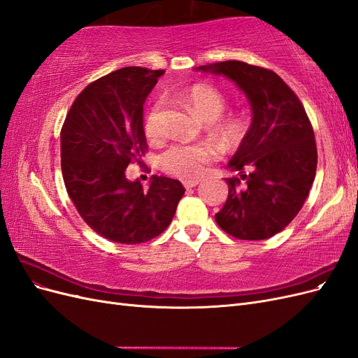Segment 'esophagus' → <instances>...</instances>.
<instances>
[{
	"instance_id": "esophagus-1",
	"label": "esophagus",
	"mask_w": 358,
	"mask_h": 358,
	"mask_svg": "<svg viewBox=\"0 0 358 358\" xmlns=\"http://www.w3.org/2000/svg\"><path fill=\"white\" fill-rule=\"evenodd\" d=\"M199 182H200L199 179H185L182 183L185 188H194L196 185H199Z\"/></svg>"
}]
</instances>
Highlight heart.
Instances as JSON below:
<instances>
[{"label":"heart","instance_id":"obj_1","mask_svg":"<svg viewBox=\"0 0 358 358\" xmlns=\"http://www.w3.org/2000/svg\"><path fill=\"white\" fill-rule=\"evenodd\" d=\"M185 101L191 109L206 121H213L224 110L227 99L224 92L209 83H196L185 92ZM227 133L236 136L242 131L243 122L239 116H229L222 121ZM143 131L150 142H158L164 136L162 101L157 100L145 116ZM216 150L210 143H175L159 157V166L169 175L182 179L197 178L204 166L215 158Z\"/></svg>","mask_w":358,"mask_h":358}]
</instances>
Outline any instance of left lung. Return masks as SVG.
Segmentation results:
<instances>
[{
    "instance_id": "left-lung-1",
    "label": "left lung",
    "mask_w": 358,
    "mask_h": 358,
    "mask_svg": "<svg viewBox=\"0 0 358 358\" xmlns=\"http://www.w3.org/2000/svg\"><path fill=\"white\" fill-rule=\"evenodd\" d=\"M197 70L234 80L252 106V124L229 162L241 178L225 179L229 197L216 224L236 239H268L296 218L317 173V143L308 113L279 76L243 61Z\"/></svg>"
}]
</instances>
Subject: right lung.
<instances>
[{
  "instance_id": "right-lung-1",
  "label": "right lung",
  "mask_w": 358,
  "mask_h": 358,
  "mask_svg": "<svg viewBox=\"0 0 358 358\" xmlns=\"http://www.w3.org/2000/svg\"><path fill=\"white\" fill-rule=\"evenodd\" d=\"M164 70L125 67L91 82L61 128V170L82 220L104 239L143 243L170 225L185 188L154 176L148 189L127 180L148 152L143 104Z\"/></svg>"
}]
</instances>
